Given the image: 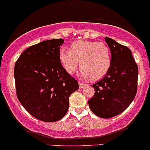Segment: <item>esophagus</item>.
Here are the masks:
<instances>
[{
  "label": "esophagus",
  "mask_w": 150,
  "mask_h": 150,
  "mask_svg": "<svg viewBox=\"0 0 150 150\" xmlns=\"http://www.w3.org/2000/svg\"><path fill=\"white\" fill-rule=\"evenodd\" d=\"M78 84H79L80 88H83L84 86H86V84L83 83L81 82V81H79V83H78Z\"/></svg>",
  "instance_id": "esophagus-1"
}]
</instances>
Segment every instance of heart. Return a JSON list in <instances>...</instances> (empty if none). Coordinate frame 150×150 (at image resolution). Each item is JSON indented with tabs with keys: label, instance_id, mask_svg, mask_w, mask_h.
<instances>
[{
	"label": "heart",
	"instance_id": "1",
	"mask_svg": "<svg viewBox=\"0 0 150 150\" xmlns=\"http://www.w3.org/2000/svg\"><path fill=\"white\" fill-rule=\"evenodd\" d=\"M62 67L69 74L74 73L79 62L81 74L84 78L99 80L105 76L112 63L111 53L104 42L93 41L75 42L69 50L62 49L59 53Z\"/></svg>",
	"mask_w": 150,
	"mask_h": 150
}]
</instances>
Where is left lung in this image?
Returning a JSON list of instances; mask_svg holds the SVG:
<instances>
[{
	"label": "left lung",
	"mask_w": 150,
	"mask_h": 150,
	"mask_svg": "<svg viewBox=\"0 0 150 150\" xmlns=\"http://www.w3.org/2000/svg\"><path fill=\"white\" fill-rule=\"evenodd\" d=\"M105 39L111 53V66L104 78L92 85L95 92L88 103L96 116L109 119L121 114L135 98L139 71L128 47Z\"/></svg>",
	"instance_id": "left-lung-1"
}]
</instances>
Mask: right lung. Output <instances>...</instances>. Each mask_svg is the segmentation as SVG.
<instances>
[{
  "instance_id": "obj_1",
  "label": "right lung",
  "mask_w": 150,
  "mask_h": 150,
  "mask_svg": "<svg viewBox=\"0 0 150 150\" xmlns=\"http://www.w3.org/2000/svg\"><path fill=\"white\" fill-rule=\"evenodd\" d=\"M62 39L43 41L23 51L14 66L16 94L30 115L53 122L63 118L69 97L78 89L77 80L62 67L59 58Z\"/></svg>"
}]
</instances>
